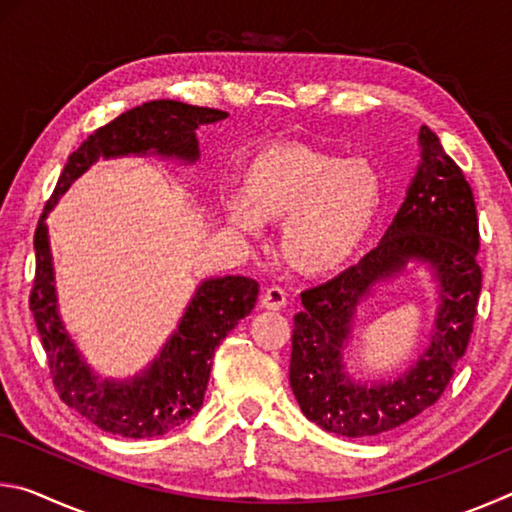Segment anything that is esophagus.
Wrapping results in <instances>:
<instances>
[{"label": "esophagus", "mask_w": 512, "mask_h": 512, "mask_svg": "<svg viewBox=\"0 0 512 512\" xmlns=\"http://www.w3.org/2000/svg\"><path fill=\"white\" fill-rule=\"evenodd\" d=\"M262 307L271 311H280L287 307V293L280 287H271L262 293Z\"/></svg>", "instance_id": "34e87169"}]
</instances>
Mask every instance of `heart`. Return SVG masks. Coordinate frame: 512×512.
Wrapping results in <instances>:
<instances>
[{"mask_svg":"<svg viewBox=\"0 0 512 512\" xmlns=\"http://www.w3.org/2000/svg\"><path fill=\"white\" fill-rule=\"evenodd\" d=\"M232 225L282 223L280 253L293 271L323 277L359 253L381 207V178L363 158L309 142H277L241 169V194L223 201Z\"/></svg>","mask_w":512,"mask_h":512,"instance_id":"1","label":"heart"}]
</instances>
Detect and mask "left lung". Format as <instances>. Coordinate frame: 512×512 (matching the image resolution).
Masks as SVG:
<instances>
[{"instance_id":"1","label":"left lung","mask_w":512,"mask_h":512,"mask_svg":"<svg viewBox=\"0 0 512 512\" xmlns=\"http://www.w3.org/2000/svg\"><path fill=\"white\" fill-rule=\"evenodd\" d=\"M479 219L472 187L436 133L420 128V167L377 248L320 287L300 293L289 381L302 413L345 438L391 431L438 402L467 350L481 293ZM409 261L432 266L439 314L430 345L400 378L354 382L342 366L356 305Z\"/></svg>"}]
</instances>
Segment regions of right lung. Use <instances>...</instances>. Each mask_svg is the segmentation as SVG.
I'll return each instance as SVG.
<instances>
[{
  "instance_id": "add662e5",
  "label": "right lung",
  "mask_w": 512,
  "mask_h": 512,
  "mask_svg": "<svg viewBox=\"0 0 512 512\" xmlns=\"http://www.w3.org/2000/svg\"><path fill=\"white\" fill-rule=\"evenodd\" d=\"M228 112L160 99L142 103L101 126L67 158L51 201L36 228V280L29 309L47 352L54 386L69 409L79 411L99 429L124 438H155L180 427L201 409L210 381L212 357L241 318L253 311L259 284L250 277L225 275L205 280L180 318L176 332L164 343L160 357L140 375L126 381L101 379L94 372L58 314L51 262L47 212L67 187L99 158L155 153L185 162L198 160L196 128L214 124Z\"/></svg>"
}]
</instances>
